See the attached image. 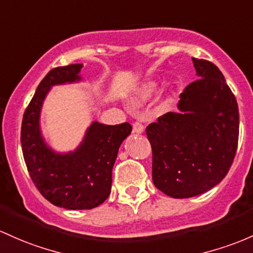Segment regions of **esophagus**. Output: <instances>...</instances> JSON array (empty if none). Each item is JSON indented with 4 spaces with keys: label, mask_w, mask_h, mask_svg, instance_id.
<instances>
[{
    "label": "esophagus",
    "mask_w": 253,
    "mask_h": 253,
    "mask_svg": "<svg viewBox=\"0 0 253 253\" xmlns=\"http://www.w3.org/2000/svg\"><path fill=\"white\" fill-rule=\"evenodd\" d=\"M144 132V126L139 122H134L133 124V133H135V134H141V133Z\"/></svg>",
    "instance_id": "esophagus-1"
}]
</instances>
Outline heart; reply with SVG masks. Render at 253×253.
<instances>
[{
    "label": "heart",
    "mask_w": 253,
    "mask_h": 253,
    "mask_svg": "<svg viewBox=\"0 0 253 253\" xmlns=\"http://www.w3.org/2000/svg\"><path fill=\"white\" fill-rule=\"evenodd\" d=\"M160 88H161L160 83L155 82V80L144 83V84L141 85L137 91H135L132 102L137 105L146 103V102L151 101V99L157 95ZM170 103H171V97H167V98L162 102V104H161V110H167L168 108L170 107Z\"/></svg>",
    "instance_id": "b5f03b06"
}]
</instances>
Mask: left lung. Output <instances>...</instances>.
<instances>
[{
    "label": "left lung",
    "instance_id": "obj_1",
    "mask_svg": "<svg viewBox=\"0 0 253 253\" xmlns=\"http://www.w3.org/2000/svg\"><path fill=\"white\" fill-rule=\"evenodd\" d=\"M198 80L180 95L177 113L146 127L152 148V181L171 198L208 192L228 173L239 138V108L223 74L192 59Z\"/></svg>",
    "mask_w": 253,
    "mask_h": 253
}]
</instances>
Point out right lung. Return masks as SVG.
Segmentation results:
<instances>
[{"instance_id":"right-lung-1","label":"right lung","mask_w":253,"mask_h":253,"mask_svg":"<svg viewBox=\"0 0 253 253\" xmlns=\"http://www.w3.org/2000/svg\"><path fill=\"white\" fill-rule=\"evenodd\" d=\"M82 63L51 69L38 85L21 125V148L27 170L42 196L56 207L85 210L101 205L112 190V171L121 143L131 134L128 122L93 121L73 151L57 152L41 128L43 102L52 86L82 82Z\"/></svg>"}]
</instances>
